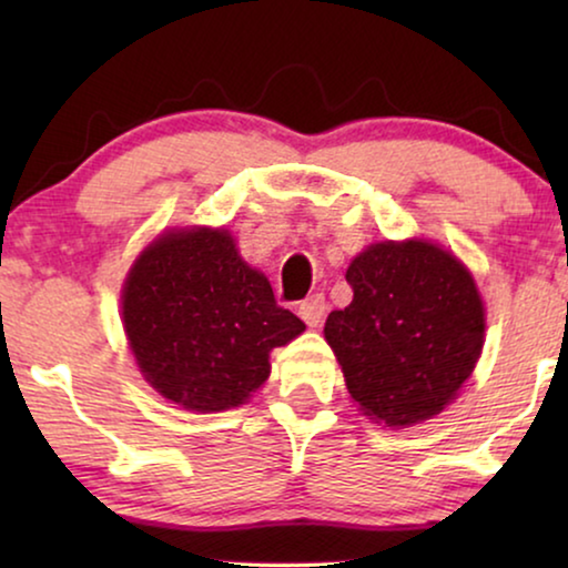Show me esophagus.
Masks as SVG:
<instances>
[{"mask_svg": "<svg viewBox=\"0 0 568 568\" xmlns=\"http://www.w3.org/2000/svg\"><path fill=\"white\" fill-rule=\"evenodd\" d=\"M325 310H328V305H325L323 294H313V297H307L300 305V317L310 325V328H315V325L323 323Z\"/></svg>", "mask_w": 568, "mask_h": 568, "instance_id": "34e87169", "label": "esophagus"}]
</instances>
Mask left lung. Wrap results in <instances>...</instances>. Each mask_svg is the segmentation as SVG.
Listing matches in <instances>:
<instances>
[{
    "label": "left lung",
    "instance_id": "1",
    "mask_svg": "<svg viewBox=\"0 0 568 568\" xmlns=\"http://www.w3.org/2000/svg\"><path fill=\"white\" fill-rule=\"evenodd\" d=\"M354 300L333 310L325 341L359 410L414 426L455 400L476 367L486 310L470 271L429 240L369 245L346 271Z\"/></svg>",
    "mask_w": 568,
    "mask_h": 568
}]
</instances>
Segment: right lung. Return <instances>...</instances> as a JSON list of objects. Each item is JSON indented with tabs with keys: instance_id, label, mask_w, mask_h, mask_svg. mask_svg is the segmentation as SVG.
Segmentation results:
<instances>
[{
	"instance_id": "right-lung-1",
	"label": "right lung",
	"mask_w": 568,
	"mask_h": 568,
	"mask_svg": "<svg viewBox=\"0 0 568 568\" xmlns=\"http://www.w3.org/2000/svg\"><path fill=\"white\" fill-rule=\"evenodd\" d=\"M121 317L146 383L199 414L243 406L271 375V348L305 331L222 227L168 230L146 245L123 282Z\"/></svg>"
}]
</instances>
